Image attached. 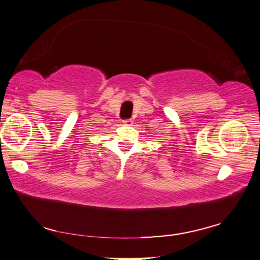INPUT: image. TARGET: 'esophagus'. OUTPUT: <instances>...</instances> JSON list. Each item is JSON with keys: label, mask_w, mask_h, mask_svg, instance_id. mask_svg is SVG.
<instances>
[{"label": "esophagus", "mask_w": 260, "mask_h": 260, "mask_svg": "<svg viewBox=\"0 0 260 260\" xmlns=\"http://www.w3.org/2000/svg\"><path fill=\"white\" fill-rule=\"evenodd\" d=\"M121 123H123V125H125V126H132L134 123V120L132 118H128V119H124Z\"/></svg>", "instance_id": "34e87169"}]
</instances>
